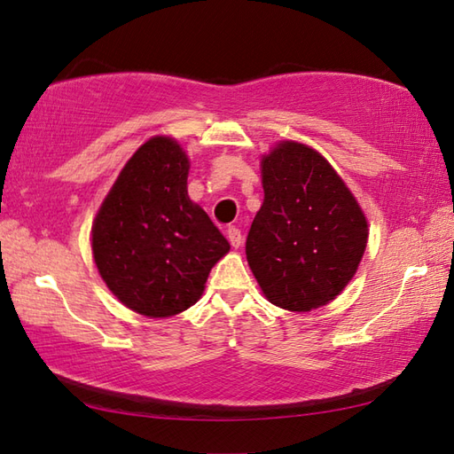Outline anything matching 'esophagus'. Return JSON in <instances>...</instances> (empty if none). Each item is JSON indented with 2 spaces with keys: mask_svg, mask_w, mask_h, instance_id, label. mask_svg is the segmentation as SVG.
Returning <instances> with one entry per match:
<instances>
[{
  "mask_svg": "<svg viewBox=\"0 0 454 454\" xmlns=\"http://www.w3.org/2000/svg\"><path fill=\"white\" fill-rule=\"evenodd\" d=\"M226 236L230 239V244H232V247H239V246H242V242H244V236H242V232H239L236 226H230L226 230Z\"/></svg>",
  "mask_w": 454,
  "mask_h": 454,
  "instance_id": "34e87169",
  "label": "esophagus"
}]
</instances>
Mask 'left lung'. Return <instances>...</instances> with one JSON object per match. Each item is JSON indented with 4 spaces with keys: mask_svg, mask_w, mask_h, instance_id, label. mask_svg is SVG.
<instances>
[{
    "mask_svg": "<svg viewBox=\"0 0 454 454\" xmlns=\"http://www.w3.org/2000/svg\"><path fill=\"white\" fill-rule=\"evenodd\" d=\"M263 205L246 239L247 263L267 301L310 312L356 273L366 218L343 179L316 150L281 142L262 160Z\"/></svg>",
    "mask_w": 454,
    "mask_h": 454,
    "instance_id": "obj_1",
    "label": "left lung"
}]
</instances>
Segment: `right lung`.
<instances>
[{
	"mask_svg": "<svg viewBox=\"0 0 454 454\" xmlns=\"http://www.w3.org/2000/svg\"><path fill=\"white\" fill-rule=\"evenodd\" d=\"M187 176L189 158L179 144L153 137L127 161L93 220L99 275L142 316L187 310L230 249L207 212L189 199Z\"/></svg>",
	"mask_w": 454,
	"mask_h": 454,
	"instance_id": "add662e5",
	"label": "right lung"
}]
</instances>
